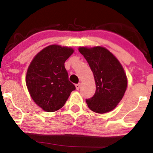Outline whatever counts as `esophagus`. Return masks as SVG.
<instances>
[{"instance_id": "1", "label": "esophagus", "mask_w": 153, "mask_h": 153, "mask_svg": "<svg viewBox=\"0 0 153 153\" xmlns=\"http://www.w3.org/2000/svg\"><path fill=\"white\" fill-rule=\"evenodd\" d=\"M80 83L76 84V85H75V88H76L77 90H79V88H80Z\"/></svg>"}]
</instances>
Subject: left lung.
<instances>
[{
	"label": "left lung",
	"instance_id": "8db88e82",
	"mask_svg": "<svg viewBox=\"0 0 153 153\" xmlns=\"http://www.w3.org/2000/svg\"><path fill=\"white\" fill-rule=\"evenodd\" d=\"M78 50L88 63L96 82L94 96L85 99L88 106L96 113L110 111L122 100L127 89V79L124 68L104 47H82Z\"/></svg>",
	"mask_w": 153,
	"mask_h": 153
}]
</instances>
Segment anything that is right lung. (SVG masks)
Instances as JSON below:
<instances>
[{
    "mask_svg": "<svg viewBox=\"0 0 153 153\" xmlns=\"http://www.w3.org/2000/svg\"><path fill=\"white\" fill-rule=\"evenodd\" d=\"M73 52L70 47L50 45L35 56L28 68L26 86L34 102L45 111L62 108L75 90L65 68V62Z\"/></svg>",
    "mask_w": 153,
    "mask_h": 153,
    "instance_id": "1",
    "label": "right lung"
}]
</instances>
